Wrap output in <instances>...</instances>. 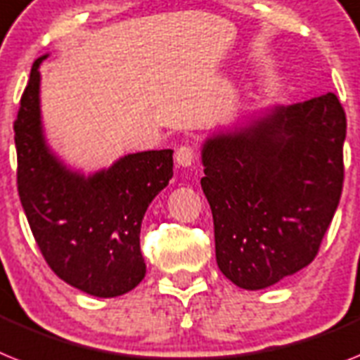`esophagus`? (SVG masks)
Here are the masks:
<instances>
[{
    "mask_svg": "<svg viewBox=\"0 0 360 360\" xmlns=\"http://www.w3.org/2000/svg\"><path fill=\"white\" fill-rule=\"evenodd\" d=\"M174 162H176L178 167H191L193 162H195V150L189 145H184V147L176 148Z\"/></svg>",
    "mask_w": 360,
    "mask_h": 360,
    "instance_id": "34e87169",
    "label": "esophagus"
}]
</instances>
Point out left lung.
Listing matches in <instances>:
<instances>
[{
	"label": "left lung",
	"instance_id": "left-lung-1",
	"mask_svg": "<svg viewBox=\"0 0 360 360\" xmlns=\"http://www.w3.org/2000/svg\"><path fill=\"white\" fill-rule=\"evenodd\" d=\"M346 114L335 94L276 106L202 145L217 265L266 289L316 257L342 195Z\"/></svg>",
	"mask_w": 360,
	"mask_h": 360
}]
</instances>
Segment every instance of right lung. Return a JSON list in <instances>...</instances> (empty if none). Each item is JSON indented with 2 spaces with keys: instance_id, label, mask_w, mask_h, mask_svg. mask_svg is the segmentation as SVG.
<instances>
[{
  "instance_id": "add662e5",
  "label": "right lung",
  "mask_w": 360,
  "mask_h": 360,
  "mask_svg": "<svg viewBox=\"0 0 360 360\" xmlns=\"http://www.w3.org/2000/svg\"><path fill=\"white\" fill-rule=\"evenodd\" d=\"M14 121L18 193L44 259L60 280L97 298L132 290L145 278L141 221L153 198L173 178V150L127 154L84 176L53 153L40 114V64Z\"/></svg>"
}]
</instances>
